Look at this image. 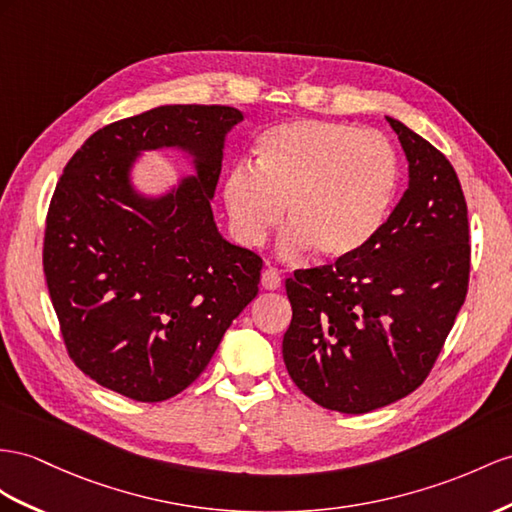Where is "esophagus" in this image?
Listing matches in <instances>:
<instances>
[{
    "instance_id": "obj_1",
    "label": "esophagus",
    "mask_w": 512,
    "mask_h": 512,
    "mask_svg": "<svg viewBox=\"0 0 512 512\" xmlns=\"http://www.w3.org/2000/svg\"><path fill=\"white\" fill-rule=\"evenodd\" d=\"M261 287L264 290H279L281 287V274L274 270V268H266L264 272H261Z\"/></svg>"
}]
</instances>
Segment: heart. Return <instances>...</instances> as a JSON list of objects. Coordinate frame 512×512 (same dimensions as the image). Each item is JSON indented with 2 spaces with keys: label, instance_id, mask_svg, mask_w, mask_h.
I'll return each mask as SVG.
<instances>
[{
  "label": "heart",
  "instance_id": "heart-1",
  "mask_svg": "<svg viewBox=\"0 0 512 512\" xmlns=\"http://www.w3.org/2000/svg\"><path fill=\"white\" fill-rule=\"evenodd\" d=\"M398 157L378 131L324 119L279 123L259 136L255 168L235 164L222 181V203L233 238L261 246L292 222L279 251L342 261L381 229L396 194Z\"/></svg>",
  "mask_w": 512,
  "mask_h": 512
}]
</instances>
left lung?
Returning a JSON list of instances; mask_svg holds the SVG:
<instances>
[{
    "instance_id": "left-lung-1",
    "label": "left lung",
    "mask_w": 512,
    "mask_h": 512,
    "mask_svg": "<svg viewBox=\"0 0 512 512\" xmlns=\"http://www.w3.org/2000/svg\"><path fill=\"white\" fill-rule=\"evenodd\" d=\"M387 121L409 160L400 203L359 253L285 281V368L307 398L352 415L426 381L469 285L467 203L456 170L428 140Z\"/></svg>"
}]
</instances>
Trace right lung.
I'll return each mask as SVG.
<instances>
[{"mask_svg":"<svg viewBox=\"0 0 512 512\" xmlns=\"http://www.w3.org/2000/svg\"><path fill=\"white\" fill-rule=\"evenodd\" d=\"M229 106H160L95 131L51 196L43 270L69 357L138 402L192 385L257 296L261 261L216 229L212 199ZM175 146L197 175L149 200L128 181L142 150Z\"/></svg>","mask_w":512,"mask_h":512,"instance_id":"right-lung-1","label":"right lung"}]
</instances>
